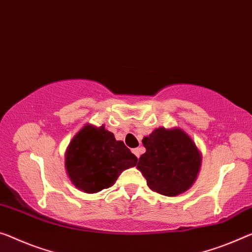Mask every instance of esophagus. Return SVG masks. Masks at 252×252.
<instances>
[{"label":"esophagus","instance_id":"1","mask_svg":"<svg viewBox=\"0 0 252 252\" xmlns=\"http://www.w3.org/2000/svg\"><path fill=\"white\" fill-rule=\"evenodd\" d=\"M131 152H133L137 158H139V156H141V153H142V151H141V149L137 148V149H133V150H131Z\"/></svg>","mask_w":252,"mask_h":252}]
</instances>
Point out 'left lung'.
I'll return each mask as SVG.
<instances>
[{
    "mask_svg": "<svg viewBox=\"0 0 252 252\" xmlns=\"http://www.w3.org/2000/svg\"><path fill=\"white\" fill-rule=\"evenodd\" d=\"M142 142L146 152L139 158L137 169L151 190L171 197L190 188L199 171L202 157L184 130L161 127Z\"/></svg>",
    "mask_w": 252,
    "mask_h": 252,
    "instance_id": "8db88e82",
    "label": "left lung"
}]
</instances>
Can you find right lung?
<instances>
[{"instance_id": "1", "label": "right lung", "mask_w": 252, "mask_h": 252, "mask_svg": "<svg viewBox=\"0 0 252 252\" xmlns=\"http://www.w3.org/2000/svg\"><path fill=\"white\" fill-rule=\"evenodd\" d=\"M65 164L77 189L94 193L114 186L124 170L137 164V158L104 126L87 125L69 144Z\"/></svg>"}]
</instances>
